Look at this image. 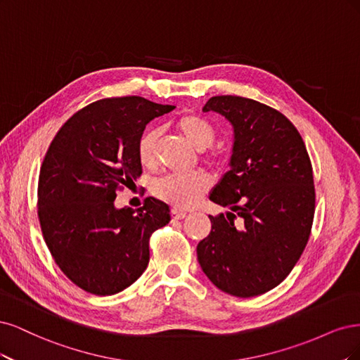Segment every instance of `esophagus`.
Listing matches in <instances>:
<instances>
[{
  "instance_id": "1",
  "label": "esophagus",
  "mask_w": 360,
  "mask_h": 360,
  "mask_svg": "<svg viewBox=\"0 0 360 360\" xmlns=\"http://www.w3.org/2000/svg\"><path fill=\"white\" fill-rule=\"evenodd\" d=\"M172 219H182L187 217V212H182V211H178V210H172Z\"/></svg>"
}]
</instances>
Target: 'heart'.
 Here are the masks:
<instances>
[{
  "mask_svg": "<svg viewBox=\"0 0 360 360\" xmlns=\"http://www.w3.org/2000/svg\"><path fill=\"white\" fill-rule=\"evenodd\" d=\"M178 130L184 134V137L197 149H205L211 146L217 131L211 122H207L199 115H184L176 122ZM158 130L150 127L148 129L137 142V157L139 161L145 167H154L157 165V143H158ZM211 179L206 173L195 170L191 173H184V175H166L155 182L154 191L158 199L163 202L179 207V210H187L199 202L202 194H205L210 188Z\"/></svg>",
  "mask_w": 360,
  "mask_h": 360,
  "instance_id": "obj_1",
  "label": "heart"
}]
</instances>
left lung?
I'll return each instance as SVG.
<instances>
[{"label": "left lung", "mask_w": 360, "mask_h": 360, "mask_svg": "<svg viewBox=\"0 0 360 360\" xmlns=\"http://www.w3.org/2000/svg\"><path fill=\"white\" fill-rule=\"evenodd\" d=\"M203 112L223 115L235 139L230 170L210 195L230 211L210 215L197 260L223 292L259 296L285 280L307 247L316 210L311 160L296 127L263 103L217 96Z\"/></svg>", "instance_id": "obj_1"}]
</instances>
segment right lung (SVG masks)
I'll return each instance as SVG.
<instances>
[{
	"mask_svg": "<svg viewBox=\"0 0 360 360\" xmlns=\"http://www.w3.org/2000/svg\"><path fill=\"white\" fill-rule=\"evenodd\" d=\"M173 109L137 96L94 101L46 153L37 191L43 238L68 280L88 293L131 285L148 266L150 235L170 221L169 206L154 197L137 211L118 210L115 199L142 175L137 142L146 124Z\"/></svg>",
	"mask_w": 360,
	"mask_h": 360,
	"instance_id": "right-lung-1",
	"label": "right lung"
}]
</instances>
